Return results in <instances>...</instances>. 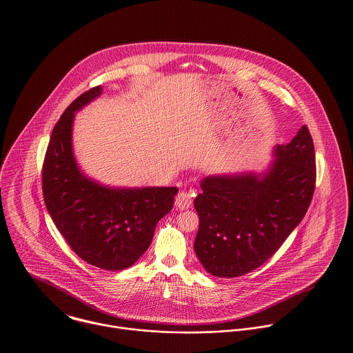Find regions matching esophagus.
Masks as SVG:
<instances>
[{
  "mask_svg": "<svg viewBox=\"0 0 353 353\" xmlns=\"http://www.w3.org/2000/svg\"><path fill=\"white\" fill-rule=\"evenodd\" d=\"M176 207L180 208V210H185V208H190L191 204H192V197L188 194V192H184L181 191L179 195L176 196V201H174Z\"/></svg>",
  "mask_w": 353,
  "mask_h": 353,
  "instance_id": "obj_1",
  "label": "esophagus"
}]
</instances>
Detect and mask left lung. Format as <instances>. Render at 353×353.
Returning a JSON list of instances; mask_svg holds the SVG:
<instances>
[{"label":"left lung","instance_id":"1","mask_svg":"<svg viewBox=\"0 0 353 353\" xmlns=\"http://www.w3.org/2000/svg\"><path fill=\"white\" fill-rule=\"evenodd\" d=\"M315 176L313 138L302 125L290 143L274 148L267 172L203 179L194 249L204 270L236 277L271 259L306 215Z\"/></svg>","mask_w":353,"mask_h":353}]
</instances>
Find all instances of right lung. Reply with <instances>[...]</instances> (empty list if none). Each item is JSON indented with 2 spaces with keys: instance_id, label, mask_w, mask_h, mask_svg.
<instances>
[{
  "instance_id": "1",
  "label": "right lung",
  "mask_w": 353,
  "mask_h": 353,
  "mask_svg": "<svg viewBox=\"0 0 353 353\" xmlns=\"http://www.w3.org/2000/svg\"><path fill=\"white\" fill-rule=\"evenodd\" d=\"M101 92L96 86L82 93L55 124L43 162L41 188L52 222L76 254L97 268L121 271L148 250L179 190L114 188L81 172L72 143L74 114Z\"/></svg>"
}]
</instances>
